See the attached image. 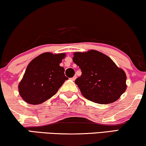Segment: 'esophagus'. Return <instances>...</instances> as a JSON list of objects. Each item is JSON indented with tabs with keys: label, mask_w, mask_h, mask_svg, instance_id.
I'll return each mask as SVG.
<instances>
[{
	"label": "esophagus",
	"mask_w": 146,
	"mask_h": 146,
	"mask_svg": "<svg viewBox=\"0 0 146 146\" xmlns=\"http://www.w3.org/2000/svg\"><path fill=\"white\" fill-rule=\"evenodd\" d=\"M76 78H77V76H76V75H75L74 77H73V78H71V80L73 81H75V80H76Z\"/></svg>",
	"instance_id": "esophagus-1"
}]
</instances>
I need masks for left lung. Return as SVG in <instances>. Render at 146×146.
Masks as SVG:
<instances>
[{
    "instance_id": "8db88e82",
    "label": "left lung",
    "mask_w": 146,
    "mask_h": 146,
    "mask_svg": "<svg viewBox=\"0 0 146 146\" xmlns=\"http://www.w3.org/2000/svg\"><path fill=\"white\" fill-rule=\"evenodd\" d=\"M73 60L82 70V75L75 82L86 99L99 104H110L125 92V72L109 56L90 50L75 52Z\"/></svg>"
}]
</instances>
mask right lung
<instances>
[{"instance_id": "add662e5", "label": "right lung", "mask_w": 146, "mask_h": 146, "mask_svg": "<svg viewBox=\"0 0 146 146\" xmlns=\"http://www.w3.org/2000/svg\"><path fill=\"white\" fill-rule=\"evenodd\" d=\"M65 53L45 52L36 56L27 66L18 84L19 94L31 105L41 104L53 96L68 78L60 63Z\"/></svg>"}]
</instances>
